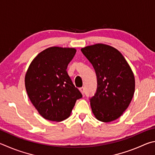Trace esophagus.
I'll return each instance as SVG.
<instances>
[{"label": "esophagus", "instance_id": "esophagus-1", "mask_svg": "<svg viewBox=\"0 0 155 155\" xmlns=\"http://www.w3.org/2000/svg\"><path fill=\"white\" fill-rule=\"evenodd\" d=\"M80 91L81 92V93H82V94H84V87H82L80 88Z\"/></svg>", "mask_w": 155, "mask_h": 155}]
</instances>
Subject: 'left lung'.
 Masks as SVG:
<instances>
[{"mask_svg": "<svg viewBox=\"0 0 155 155\" xmlns=\"http://www.w3.org/2000/svg\"><path fill=\"white\" fill-rule=\"evenodd\" d=\"M81 51L93 64L97 77V90L91 106L97 120L110 123L123 115L135 92V77L124 57L115 48L97 43Z\"/></svg>", "mask_w": 155, "mask_h": 155, "instance_id": "obj_1", "label": "left lung"}]
</instances>
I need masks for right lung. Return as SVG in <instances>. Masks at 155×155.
<instances>
[{"instance_id": "add662e5", "label": "right lung", "mask_w": 155, "mask_h": 155, "mask_svg": "<svg viewBox=\"0 0 155 155\" xmlns=\"http://www.w3.org/2000/svg\"><path fill=\"white\" fill-rule=\"evenodd\" d=\"M74 48H48L35 57L25 75V88L32 105L46 120L69 118L77 99L82 97L68 75Z\"/></svg>"}]
</instances>
